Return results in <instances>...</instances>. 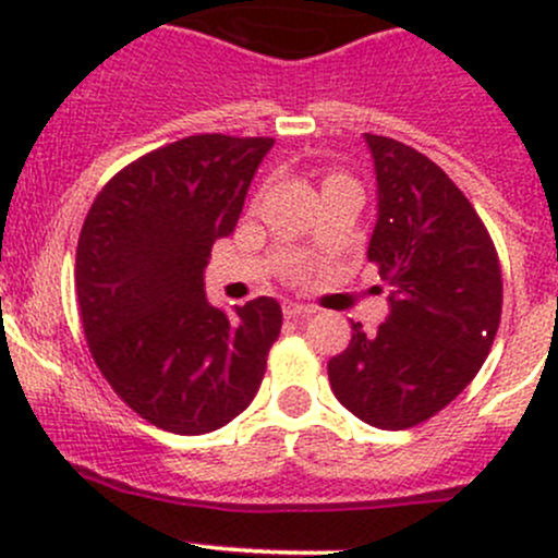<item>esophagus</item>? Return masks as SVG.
<instances>
[{
    "label": "esophagus",
    "instance_id": "esophagus-1",
    "mask_svg": "<svg viewBox=\"0 0 558 558\" xmlns=\"http://www.w3.org/2000/svg\"><path fill=\"white\" fill-rule=\"evenodd\" d=\"M313 313H315L313 307H307V305H294V302L283 305V315L289 320H305V318H311Z\"/></svg>",
    "mask_w": 558,
    "mask_h": 558
}]
</instances>
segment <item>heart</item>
<instances>
[{
    "label": "heart",
    "mask_w": 558,
    "mask_h": 558,
    "mask_svg": "<svg viewBox=\"0 0 558 558\" xmlns=\"http://www.w3.org/2000/svg\"><path fill=\"white\" fill-rule=\"evenodd\" d=\"M335 178H345V174H340V172H331L329 178H326V180H335Z\"/></svg>",
    "instance_id": "1"
}]
</instances>
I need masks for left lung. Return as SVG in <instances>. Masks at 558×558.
Wrapping results in <instances>:
<instances>
[{
	"label": "left lung",
	"instance_id": "1",
	"mask_svg": "<svg viewBox=\"0 0 558 558\" xmlns=\"http://www.w3.org/2000/svg\"><path fill=\"white\" fill-rule=\"evenodd\" d=\"M367 145L380 196L367 258L391 313L369 335L353 324L329 384L356 418L393 432L448 408L483 367L502 318V267L486 223L435 161L380 134Z\"/></svg>",
	"mask_w": 558,
	"mask_h": 558
}]
</instances>
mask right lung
Segmentation results:
<instances>
[{
	"label": "right lung",
	"instance_id": "add662e5",
	"mask_svg": "<svg viewBox=\"0 0 558 558\" xmlns=\"http://www.w3.org/2000/svg\"><path fill=\"white\" fill-rule=\"evenodd\" d=\"M272 137L194 134L112 174L75 256L88 351L112 391L174 435L221 429L256 397L283 313L258 296L227 315L202 269L238 227Z\"/></svg>",
	"mask_w": 558,
	"mask_h": 558
}]
</instances>
